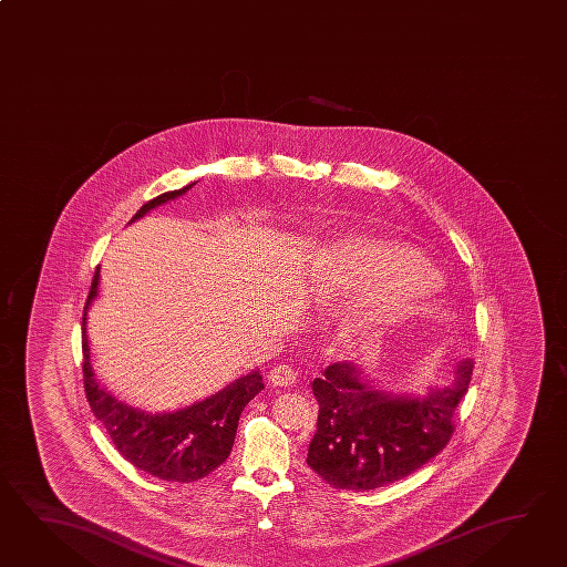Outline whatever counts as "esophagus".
I'll list each match as a JSON object with an SVG mask.
<instances>
[{
    "mask_svg": "<svg viewBox=\"0 0 567 567\" xmlns=\"http://www.w3.org/2000/svg\"><path fill=\"white\" fill-rule=\"evenodd\" d=\"M267 378H269V382H271L274 386H281V389H286V386L296 384V380H298V372H296L293 368L289 367V364H279V367L271 368V372L267 374Z\"/></svg>",
    "mask_w": 567,
    "mask_h": 567,
    "instance_id": "esophagus-1",
    "label": "esophagus"
}]
</instances>
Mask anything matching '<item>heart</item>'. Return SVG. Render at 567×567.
Wrapping results in <instances>:
<instances>
[{
    "instance_id": "obj_1",
    "label": "heart",
    "mask_w": 567,
    "mask_h": 567,
    "mask_svg": "<svg viewBox=\"0 0 567 567\" xmlns=\"http://www.w3.org/2000/svg\"><path fill=\"white\" fill-rule=\"evenodd\" d=\"M326 264V289L360 300L350 322L355 340H372L411 320L436 289L429 259L390 239H348L333 247Z\"/></svg>"
}]
</instances>
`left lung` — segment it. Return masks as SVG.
Here are the masks:
<instances>
[{"instance_id":"1","label":"left lung","mask_w":567,"mask_h":567,"mask_svg":"<svg viewBox=\"0 0 567 567\" xmlns=\"http://www.w3.org/2000/svg\"><path fill=\"white\" fill-rule=\"evenodd\" d=\"M471 377L473 362L465 360L449 386L424 396H399L372 386L358 364L336 362L311 382L320 412L308 465L328 485L348 491L409 477L451 441L453 414Z\"/></svg>"}]
</instances>
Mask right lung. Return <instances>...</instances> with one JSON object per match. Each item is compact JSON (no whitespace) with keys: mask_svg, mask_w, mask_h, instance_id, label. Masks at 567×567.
Instances as JSON below:
<instances>
[{"mask_svg":"<svg viewBox=\"0 0 567 567\" xmlns=\"http://www.w3.org/2000/svg\"><path fill=\"white\" fill-rule=\"evenodd\" d=\"M193 185L195 183L148 200L136 212L131 223L145 217L146 213L158 205L177 199L178 195L187 193ZM99 281L101 267H96L94 271L82 318V374L90 409L104 424L116 451L136 468L153 477L177 483H190L207 477L231 453L245 404L264 390L259 370L237 378L229 386L219 390L209 399L175 412L153 414L114 399L109 390L102 389L96 382L90 367L86 313L99 293Z\"/></svg>","mask_w":567,"mask_h":567,"instance_id":"right-lung-1","label":"right lung"}]
</instances>
